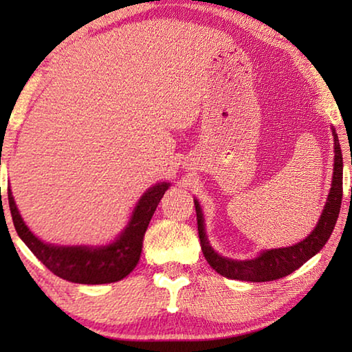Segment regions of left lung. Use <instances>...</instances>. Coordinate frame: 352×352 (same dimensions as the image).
Wrapping results in <instances>:
<instances>
[{
	"mask_svg": "<svg viewBox=\"0 0 352 352\" xmlns=\"http://www.w3.org/2000/svg\"><path fill=\"white\" fill-rule=\"evenodd\" d=\"M333 144H336L333 146L336 147V151H333L336 152V162H333L332 188L329 195H327L323 214H321L318 223L312 233L302 242L295 243L294 247L267 250V252L261 253L258 258L252 261H233L223 258V256L214 252L210 242H208L200 205L197 200H194L195 212H197V228L201 252H204L208 264L219 275L230 279H239V281H273V279L284 278L296 269H300L306 261L311 259L314 254H317L324 247V243L332 234L333 226H336L343 197V155L336 132H333Z\"/></svg>",
	"mask_w": 352,
	"mask_h": 352,
	"instance_id": "obj_1",
	"label": "left lung"
}]
</instances>
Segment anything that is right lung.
Returning <instances> with one entry per match:
<instances>
[{
	"label": "right lung",
	"instance_id": "add662e5",
	"mask_svg": "<svg viewBox=\"0 0 352 352\" xmlns=\"http://www.w3.org/2000/svg\"><path fill=\"white\" fill-rule=\"evenodd\" d=\"M169 183H158L142 195L136 205L127 228L116 242L102 248L54 247L38 241L23 222L16 205L8 189V200L14 226L21 241L43 262L47 270L58 278L77 284H107L126 278L138 264L142 237L160 200Z\"/></svg>",
	"mask_w": 352,
	"mask_h": 352
}]
</instances>
